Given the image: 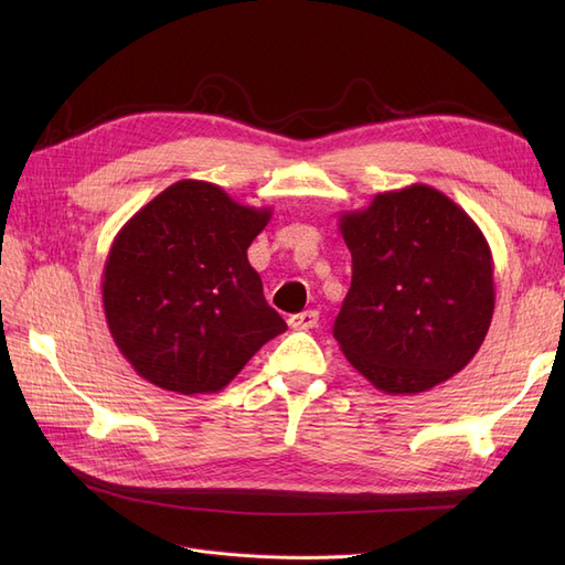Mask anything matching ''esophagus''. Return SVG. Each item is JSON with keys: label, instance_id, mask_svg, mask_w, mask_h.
<instances>
[{"label": "esophagus", "instance_id": "esophagus-1", "mask_svg": "<svg viewBox=\"0 0 565 565\" xmlns=\"http://www.w3.org/2000/svg\"><path fill=\"white\" fill-rule=\"evenodd\" d=\"M318 311H303V313H295L289 316V328L292 330H313L318 324Z\"/></svg>", "mask_w": 565, "mask_h": 565}]
</instances>
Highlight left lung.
Wrapping results in <instances>:
<instances>
[{
    "mask_svg": "<svg viewBox=\"0 0 565 565\" xmlns=\"http://www.w3.org/2000/svg\"><path fill=\"white\" fill-rule=\"evenodd\" d=\"M351 289L334 320L347 361L391 396L450 380L481 349L494 311L492 254L476 221L426 183L341 212Z\"/></svg>",
    "mask_w": 565,
    "mask_h": 565,
    "instance_id": "left-lung-1",
    "label": "left lung"
}]
</instances>
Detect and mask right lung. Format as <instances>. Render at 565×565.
Segmentation results:
<instances>
[{"label": "right lung", "instance_id": "right-lung-1", "mask_svg": "<svg viewBox=\"0 0 565 565\" xmlns=\"http://www.w3.org/2000/svg\"><path fill=\"white\" fill-rule=\"evenodd\" d=\"M270 216L183 179L119 228L100 292L115 344L143 380L183 396L216 393L287 330L247 259Z\"/></svg>", "mask_w": 565, "mask_h": 565}]
</instances>
